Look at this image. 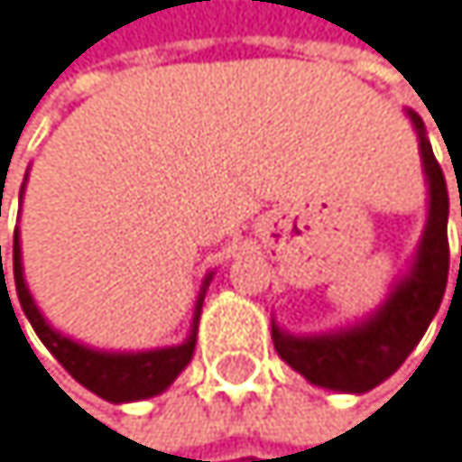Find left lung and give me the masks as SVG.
I'll return each instance as SVG.
<instances>
[{
	"mask_svg": "<svg viewBox=\"0 0 462 462\" xmlns=\"http://www.w3.org/2000/svg\"><path fill=\"white\" fill-rule=\"evenodd\" d=\"M408 117L419 134L421 163L430 186V210L411 271L392 287L378 312L350 328L320 337H295L271 323L276 353L295 373L323 389L365 394L383 383L419 345L444 299L449 276V194L421 117L416 112H408Z\"/></svg>",
	"mask_w": 462,
	"mask_h": 462,
	"instance_id": "obj_1",
	"label": "left lung"
}]
</instances>
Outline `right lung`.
<instances>
[{
	"instance_id": "add662e5",
	"label": "right lung",
	"mask_w": 462,
	"mask_h": 462,
	"mask_svg": "<svg viewBox=\"0 0 462 462\" xmlns=\"http://www.w3.org/2000/svg\"><path fill=\"white\" fill-rule=\"evenodd\" d=\"M23 191V186H21ZM2 268V257H0ZM13 279H15V292H18V304L26 315V320L41 337V342L51 350V356L60 365L89 392L97 397H104L109 402H134V400H147L161 394L163 389H170L172 381L186 370V365L194 356L197 345V323L205 301V290L210 284V273L202 282L199 299L194 307V323L191 334L172 347H155V350H139V353H109V350H95L87 345H79L76 339L54 331L49 320L41 315L38 304L32 301V292L23 282V265H21V241H18V226L13 236ZM7 290V284H2ZM10 295V292H7Z\"/></svg>"
}]
</instances>
